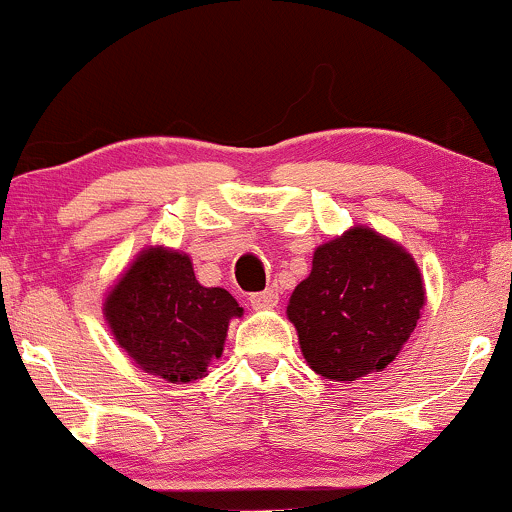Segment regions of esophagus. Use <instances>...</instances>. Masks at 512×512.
Listing matches in <instances>:
<instances>
[{
    "label": "esophagus",
    "mask_w": 512,
    "mask_h": 512,
    "mask_svg": "<svg viewBox=\"0 0 512 512\" xmlns=\"http://www.w3.org/2000/svg\"><path fill=\"white\" fill-rule=\"evenodd\" d=\"M276 303H279V293H276L274 289L252 293L250 296V305L255 310H272V308H276Z\"/></svg>",
    "instance_id": "1"
}]
</instances>
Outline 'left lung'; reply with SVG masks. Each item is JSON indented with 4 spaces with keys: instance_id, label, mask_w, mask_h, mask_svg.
Segmentation results:
<instances>
[{
    "instance_id": "left-lung-1",
    "label": "left lung",
    "mask_w": 512,
    "mask_h": 512,
    "mask_svg": "<svg viewBox=\"0 0 512 512\" xmlns=\"http://www.w3.org/2000/svg\"><path fill=\"white\" fill-rule=\"evenodd\" d=\"M426 303L414 257L366 226L320 245L291 293L286 315L308 366L334 383L366 378L395 361Z\"/></svg>"
}]
</instances>
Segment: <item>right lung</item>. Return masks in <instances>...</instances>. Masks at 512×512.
<instances>
[{"label": "right lung", "mask_w": 512, "mask_h": 512, "mask_svg": "<svg viewBox=\"0 0 512 512\" xmlns=\"http://www.w3.org/2000/svg\"><path fill=\"white\" fill-rule=\"evenodd\" d=\"M103 315L144 373L192 383L223 354L228 322L243 308L226 289L202 286L185 252L156 245L137 255L108 291Z\"/></svg>", "instance_id": "1"}]
</instances>
